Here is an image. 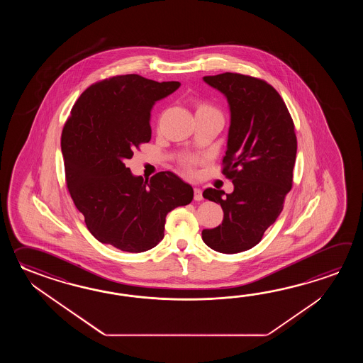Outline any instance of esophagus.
Returning a JSON list of instances; mask_svg holds the SVG:
<instances>
[{
    "label": "esophagus",
    "mask_w": 363,
    "mask_h": 363,
    "mask_svg": "<svg viewBox=\"0 0 363 363\" xmlns=\"http://www.w3.org/2000/svg\"><path fill=\"white\" fill-rule=\"evenodd\" d=\"M194 200L196 201H202L203 200V197H202V191H201L200 188H194Z\"/></svg>",
    "instance_id": "34e87169"
}]
</instances>
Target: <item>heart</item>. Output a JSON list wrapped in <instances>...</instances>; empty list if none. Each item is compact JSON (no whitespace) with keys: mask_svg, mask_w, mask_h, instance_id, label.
I'll return each instance as SVG.
<instances>
[{"mask_svg":"<svg viewBox=\"0 0 363 363\" xmlns=\"http://www.w3.org/2000/svg\"><path fill=\"white\" fill-rule=\"evenodd\" d=\"M201 110H213V108H210V106H208V105H201L197 111H201ZM193 162H194L193 160H186V161H185V169L189 171V172H192Z\"/></svg>","mask_w":363,"mask_h":363,"instance_id":"1","label":"heart"}]
</instances>
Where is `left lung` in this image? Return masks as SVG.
<instances>
[{
    "label": "left lung",
    "mask_w": 363,
    "mask_h": 363,
    "mask_svg": "<svg viewBox=\"0 0 363 363\" xmlns=\"http://www.w3.org/2000/svg\"><path fill=\"white\" fill-rule=\"evenodd\" d=\"M202 79L228 102L223 174L233 183L232 193H202L220 203L224 214L222 224L202 231V240L216 252L233 255L255 247L281 213L294 182L297 139L284 101L266 82L233 72Z\"/></svg>",
    "instance_id": "1"
}]
</instances>
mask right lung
<instances>
[{
  "mask_svg": "<svg viewBox=\"0 0 363 363\" xmlns=\"http://www.w3.org/2000/svg\"><path fill=\"white\" fill-rule=\"evenodd\" d=\"M179 86L136 74L113 77L86 88L71 110L61 138L67 188L102 244L147 252L163 239L171 210L192 201V186L174 172L161 171L144 182L124 163L152 138L155 102Z\"/></svg>",
  "mask_w": 363,
  "mask_h": 363,
  "instance_id": "add662e5",
  "label": "right lung"
}]
</instances>
